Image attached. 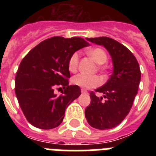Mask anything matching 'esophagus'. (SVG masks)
Returning <instances> with one entry per match:
<instances>
[{
	"label": "esophagus",
	"mask_w": 156,
	"mask_h": 156,
	"mask_svg": "<svg viewBox=\"0 0 156 156\" xmlns=\"http://www.w3.org/2000/svg\"><path fill=\"white\" fill-rule=\"evenodd\" d=\"M81 92H82V93H87V91L86 90H84V89H82V90H81Z\"/></svg>",
	"instance_id": "1"
}]
</instances>
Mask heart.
Returning a JSON list of instances; mask_svg holds the SVG:
<instances>
[{"label": "heart", "mask_w": 156, "mask_h": 156, "mask_svg": "<svg viewBox=\"0 0 156 156\" xmlns=\"http://www.w3.org/2000/svg\"><path fill=\"white\" fill-rule=\"evenodd\" d=\"M88 55L99 65H103L106 62L107 55L104 50L101 48H93L88 51ZM79 54L78 52L74 53L70 56L69 61V69L70 72H75L78 69ZM72 83L74 85L83 88H93L97 87L101 83V79L97 75H90L87 73H78L73 76Z\"/></svg>", "instance_id": "heart-1"}]
</instances>
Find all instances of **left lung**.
I'll list each match as a JSON object with an SVG mask.
<instances>
[{
    "label": "left lung",
    "mask_w": 156,
    "mask_h": 156,
    "mask_svg": "<svg viewBox=\"0 0 156 156\" xmlns=\"http://www.w3.org/2000/svg\"><path fill=\"white\" fill-rule=\"evenodd\" d=\"M87 40L106 48L111 56L113 71L108 82L95 90L103 93V97H98L93 91L90 93L86 119L93 128L112 129L130 111L140 83V67L133 54L116 40L108 37L87 38Z\"/></svg>",
    "instance_id": "obj_1"
}]
</instances>
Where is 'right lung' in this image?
I'll list each match as a JSON object with an SVG mask.
<instances>
[{
    "instance_id": "1",
    "label": "right lung",
    "mask_w": 156,
    "mask_h": 156,
    "mask_svg": "<svg viewBox=\"0 0 156 156\" xmlns=\"http://www.w3.org/2000/svg\"><path fill=\"white\" fill-rule=\"evenodd\" d=\"M87 46L83 38L56 36L40 43L21 61L15 94L32 126L50 129L61 125L66 108L81 95L78 86H69V61L76 51ZM57 86L64 89L61 96L54 93Z\"/></svg>"
}]
</instances>
